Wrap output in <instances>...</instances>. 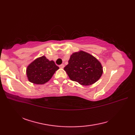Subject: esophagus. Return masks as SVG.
<instances>
[{"label": "esophagus", "mask_w": 135, "mask_h": 135, "mask_svg": "<svg viewBox=\"0 0 135 135\" xmlns=\"http://www.w3.org/2000/svg\"><path fill=\"white\" fill-rule=\"evenodd\" d=\"M59 67L60 68H63L64 67V64H61V65H59Z\"/></svg>", "instance_id": "34e87169"}]
</instances>
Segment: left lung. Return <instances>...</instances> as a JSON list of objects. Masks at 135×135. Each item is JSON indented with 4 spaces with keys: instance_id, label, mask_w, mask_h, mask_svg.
I'll list each match as a JSON object with an SVG mask.
<instances>
[{
    "instance_id": "8db88e82",
    "label": "left lung",
    "mask_w": 135,
    "mask_h": 135,
    "mask_svg": "<svg viewBox=\"0 0 135 135\" xmlns=\"http://www.w3.org/2000/svg\"><path fill=\"white\" fill-rule=\"evenodd\" d=\"M64 69L71 80L85 86L97 82L103 74L101 63L91 54L83 51L74 53Z\"/></svg>"
}]
</instances>
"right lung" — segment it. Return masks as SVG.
<instances>
[{"mask_svg":"<svg viewBox=\"0 0 135 135\" xmlns=\"http://www.w3.org/2000/svg\"><path fill=\"white\" fill-rule=\"evenodd\" d=\"M59 68L53 61H49L44 56L36 59L28 66L27 75L31 82L44 84L49 81Z\"/></svg>","mask_w":135,"mask_h":135,"instance_id":"add662e5","label":"right lung"}]
</instances>
